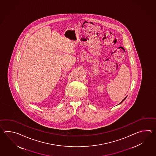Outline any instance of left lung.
Segmentation results:
<instances>
[{
	"label": "left lung",
	"mask_w": 156,
	"mask_h": 156,
	"mask_svg": "<svg viewBox=\"0 0 156 156\" xmlns=\"http://www.w3.org/2000/svg\"><path fill=\"white\" fill-rule=\"evenodd\" d=\"M126 98H125V99H124L123 100H122V102H121V103H122V102H123V101H124V100L126 99Z\"/></svg>",
	"instance_id": "8db88e82"
}]
</instances>
